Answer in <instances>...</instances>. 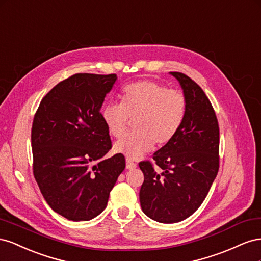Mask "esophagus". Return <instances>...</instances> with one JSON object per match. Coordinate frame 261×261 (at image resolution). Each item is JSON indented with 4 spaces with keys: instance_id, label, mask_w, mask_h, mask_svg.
<instances>
[{
    "instance_id": "1",
    "label": "esophagus",
    "mask_w": 261,
    "mask_h": 261,
    "mask_svg": "<svg viewBox=\"0 0 261 261\" xmlns=\"http://www.w3.org/2000/svg\"><path fill=\"white\" fill-rule=\"evenodd\" d=\"M136 167H137V164L133 163L131 160H128V159L125 160V168L126 169H133Z\"/></svg>"
}]
</instances>
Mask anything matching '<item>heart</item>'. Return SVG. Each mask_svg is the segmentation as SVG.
<instances>
[{
	"instance_id": "b5f03b06",
	"label": "heart",
	"mask_w": 261,
	"mask_h": 261,
	"mask_svg": "<svg viewBox=\"0 0 261 261\" xmlns=\"http://www.w3.org/2000/svg\"><path fill=\"white\" fill-rule=\"evenodd\" d=\"M121 105L109 102L101 119L115 138L125 135L131 120L136 133L119 140L114 151L128 160H139L156 143L165 145L176 136L187 111V99L178 89H167L154 81H139L123 88Z\"/></svg>"
}]
</instances>
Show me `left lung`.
<instances>
[{"label": "left lung", "mask_w": 261, "mask_h": 261, "mask_svg": "<svg viewBox=\"0 0 261 261\" xmlns=\"http://www.w3.org/2000/svg\"><path fill=\"white\" fill-rule=\"evenodd\" d=\"M181 86L187 111L173 140L153 154L161 170L141 162L144 181L140 203L148 218L165 224L184 221L198 210L218 175L220 131L209 98L190 77L169 72Z\"/></svg>", "instance_id": "1"}]
</instances>
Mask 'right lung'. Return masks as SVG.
I'll list each match as a JSON object with an SVG mask.
<instances>
[{"mask_svg": "<svg viewBox=\"0 0 261 261\" xmlns=\"http://www.w3.org/2000/svg\"><path fill=\"white\" fill-rule=\"evenodd\" d=\"M116 81V74H74L44 96L34 118L35 179L51 209L71 221L105 210L125 167L121 154L102 160L111 141L100 109Z\"/></svg>", "mask_w": 261, "mask_h": 261, "instance_id": "obj_1", "label": "right lung"}]
</instances>
